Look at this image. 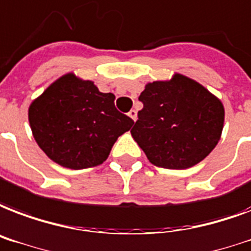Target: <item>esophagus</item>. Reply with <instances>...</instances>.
Masks as SVG:
<instances>
[{
    "instance_id": "1",
    "label": "esophagus",
    "mask_w": 251,
    "mask_h": 251,
    "mask_svg": "<svg viewBox=\"0 0 251 251\" xmlns=\"http://www.w3.org/2000/svg\"><path fill=\"white\" fill-rule=\"evenodd\" d=\"M129 117L133 120V121H137V110L135 109H131L129 112Z\"/></svg>"
}]
</instances>
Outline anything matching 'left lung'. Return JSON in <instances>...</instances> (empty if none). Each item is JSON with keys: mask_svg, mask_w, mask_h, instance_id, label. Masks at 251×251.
I'll return each instance as SVG.
<instances>
[{"mask_svg": "<svg viewBox=\"0 0 251 251\" xmlns=\"http://www.w3.org/2000/svg\"><path fill=\"white\" fill-rule=\"evenodd\" d=\"M143 104L130 130L154 166L184 170L216 147L224 127V106L208 89L176 74L154 81L139 96Z\"/></svg>", "mask_w": 251, "mask_h": 251, "instance_id": "1", "label": "left lung"}]
</instances>
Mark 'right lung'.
Listing matches in <instances>:
<instances>
[{
    "instance_id": "1",
    "label": "right lung",
    "mask_w": 251,
    "mask_h": 251,
    "mask_svg": "<svg viewBox=\"0 0 251 251\" xmlns=\"http://www.w3.org/2000/svg\"><path fill=\"white\" fill-rule=\"evenodd\" d=\"M114 99L93 81L64 75L28 108L38 146L55 163L71 170L101 164L118 137L134 124L116 109Z\"/></svg>"
}]
</instances>
